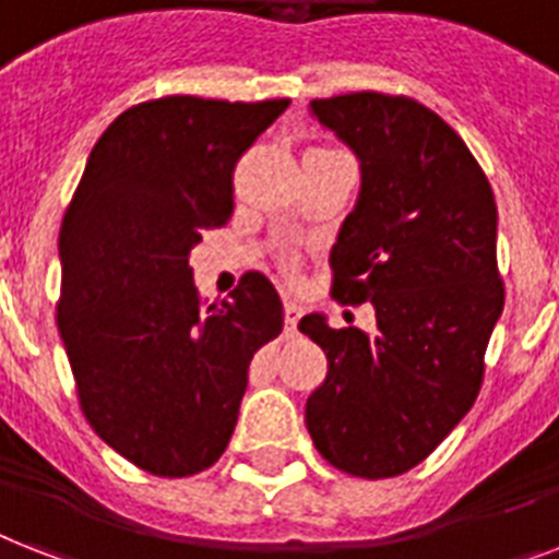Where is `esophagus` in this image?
<instances>
[{"label": "esophagus", "instance_id": "esophagus-1", "mask_svg": "<svg viewBox=\"0 0 559 559\" xmlns=\"http://www.w3.org/2000/svg\"><path fill=\"white\" fill-rule=\"evenodd\" d=\"M301 304L295 301V298H284V321H287V333H295V324L301 319Z\"/></svg>", "mask_w": 559, "mask_h": 559}]
</instances>
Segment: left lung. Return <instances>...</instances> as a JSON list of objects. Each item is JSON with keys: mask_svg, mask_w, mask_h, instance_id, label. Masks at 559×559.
<instances>
[{"mask_svg": "<svg viewBox=\"0 0 559 559\" xmlns=\"http://www.w3.org/2000/svg\"><path fill=\"white\" fill-rule=\"evenodd\" d=\"M310 111L358 157L330 264L335 298L373 304L376 335L304 316L330 365L304 421L330 465L384 479L419 465L476 402L506 301L497 203L460 134L416 99L358 91Z\"/></svg>", "mask_w": 559, "mask_h": 559, "instance_id": "1", "label": "left lung"}]
</instances>
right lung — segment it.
I'll return each instance as SVG.
<instances>
[{
	"label": "right lung",
	"instance_id": "add662e5",
	"mask_svg": "<svg viewBox=\"0 0 559 559\" xmlns=\"http://www.w3.org/2000/svg\"><path fill=\"white\" fill-rule=\"evenodd\" d=\"M289 99L160 97L122 111L91 148L59 229L57 326L85 419L154 476L221 460L249 361L284 326L261 272L203 307L189 252L233 215L235 163Z\"/></svg>",
	"mask_w": 559,
	"mask_h": 559
}]
</instances>
